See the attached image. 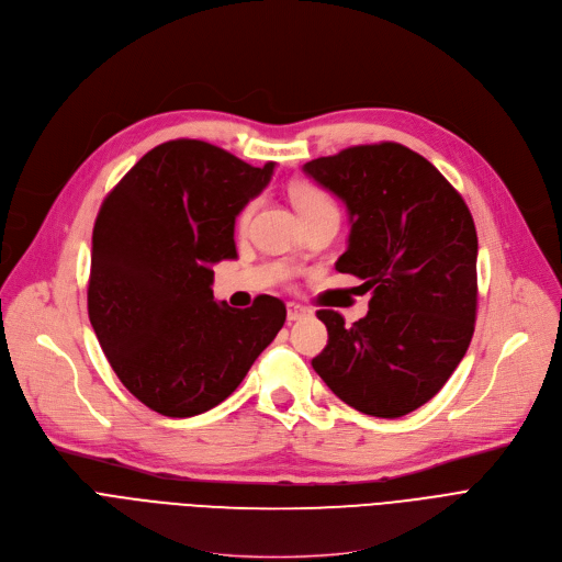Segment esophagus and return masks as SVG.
<instances>
[{"label": "esophagus", "instance_id": "esophagus-1", "mask_svg": "<svg viewBox=\"0 0 562 562\" xmlns=\"http://www.w3.org/2000/svg\"><path fill=\"white\" fill-rule=\"evenodd\" d=\"M312 312L307 307H301V305H289L286 307V321L289 323H295V321H303L307 318Z\"/></svg>", "mask_w": 562, "mask_h": 562}]
</instances>
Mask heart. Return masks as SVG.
<instances>
[{
	"label": "heart",
	"instance_id": "heart-1",
	"mask_svg": "<svg viewBox=\"0 0 562 562\" xmlns=\"http://www.w3.org/2000/svg\"><path fill=\"white\" fill-rule=\"evenodd\" d=\"M291 199H293V203H295V207H297V212H301L303 218H310V216H316V214H339L334 199L316 184L295 187V190L291 192ZM255 207H257V199H250L239 210V216H237L239 226H246V223L252 216V212H255Z\"/></svg>",
	"mask_w": 562,
	"mask_h": 562
}]
</instances>
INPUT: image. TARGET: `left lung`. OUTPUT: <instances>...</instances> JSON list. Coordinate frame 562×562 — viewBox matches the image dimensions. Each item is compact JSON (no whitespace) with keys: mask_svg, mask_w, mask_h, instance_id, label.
Instances as JSON below:
<instances>
[{"mask_svg":"<svg viewBox=\"0 0 562 562\" xmlns=\"http://www.w3.org/2000/svg\"><path fill=\"white\" fill-rule=\"evenodd\" d=\"M303 171L346 203L350 237L336 271L370 291L368 314L352 325L316 312L327 346L312 366L361 414L406 416L445 386L472 341V214L429 160L397 142L350 146Z\"/></svg>","mask_w":562,"mask_h":562,"instance_id":"8db88e82","label":"left lung"}]
</instances>
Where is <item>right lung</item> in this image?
Segmentation results:
<instances>
[{
	"label": "right lung",
	"mask_w": 562,
	"mask_h": 562,
	"mask_svg": "<svg viewBox=\"0 0 562 562\" xmlns=\"http://www.w3.org/2000/svg\"><path fill=\"white\" fill-rule=\"evenodd\" d=\"M201 139L151 148L94 221L88 314L120 382L167 418L226 400L282 329L286 307L214 303L212 265L235 259V218L273 176Z\"/></svg>",
	"instance_id": "1"
}]
</instances>
